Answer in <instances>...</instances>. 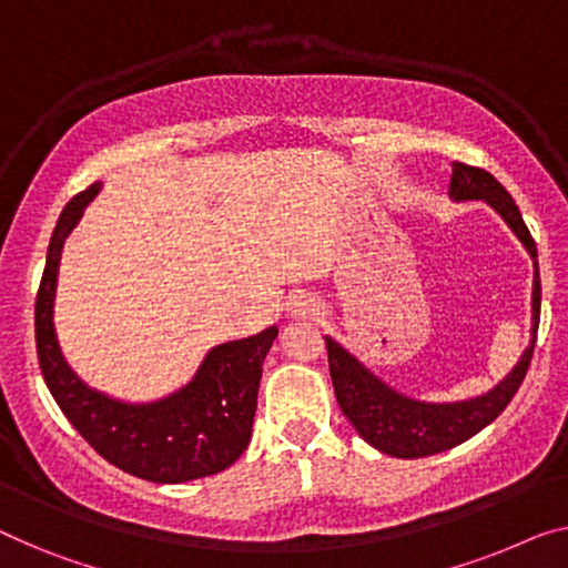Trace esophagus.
Returning <instances> with one entry per match:
<instances>
[{
	"label": "esophagus",
	"instance_id": "34e87169",
	"mask_svg": "<svg viewBox=\"0 0 568 568\" xmlns=\"http://www.w3.org/2000/svg\"><path fill=\"white\" fill-rule=\"evenodd\" d=\"M287 311H291L293 318H318L321 313H324V303H321V298H316L313 293H301L291 301V308Z\"/></svg>",
	"mask_w": 568,
	"mask_h": 568
}]
</instances>
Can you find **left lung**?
Instances as JSON below:
<instances>
[{"instance_id":"left-lung-1","label":"left lung","mask_w":568,"mask_h":568,"mask_svg":"<svg viewBox=\"0 0 568 568\" xmlns=\"http://www.w3.org/2000/svg\"><path fill=\"white\" fill-rule=\"evenodd\" d=\"M448 199L456 203L485 201L487 206H493L503 216V222L510 226L513 234L526 247L532 260L530 342L526 352L520 354L518 365L507 372L493 390L467 397V400L430 403L397 393L385 379H379L365 362L346 352L336 338L324 336L338 408L369 446H375L383 454L397 456V459H420V456L442 454L489 426L507 408L513 395L518 393L530 365L532 346H536L540 318L538 250L526 222H523L520 209L515 206L513 196L493 173L464 163H452Z\"/></svg>"}]
</instances>
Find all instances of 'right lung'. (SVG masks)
Here are the masks:
<instances>
[{
	"label": "right lung",
	"mask_w": 568,
	"mask_h": 568,
	"mask_svg": "<svg viewBox=\"0 0 568 568\" xmlns=\"http://www.w3.org/2000/svg\"><path fill=\"white\" fill-rule=\"evenodd\" d=\"M94 183L65 203L50 236L36 303V342L42 377L71 426L132 477L181 485L219 474L240 459L252 438L262 362L277 326L211 346L189 383L158 400L132 403L97 390L68 365L55 334V287L65 240L99 196Z\"/></svg>",
	"instance_id": "right-lung-1"
}]
</instances>
